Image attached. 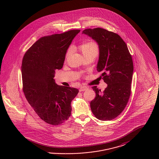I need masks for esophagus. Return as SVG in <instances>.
<instances>
[{
    "label": "esophagus",
    "instance_id": "1",
    "mask_svg": "<svg viewBox=\"0 0 159 159\" xmlns=\"http://www.w3.org/2000/svg\"><path fill=\"white\" fill-rule=\"evenodd\" d=\"M88 89V87H86V86H82V87H80V89H79V91H80V92H82V91H86V90H87Z\"/></svg>",
    "mask_w": 159,
    "mask_h": 159
}]
</instances>
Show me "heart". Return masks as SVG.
I'll list each match as a JSON object with an SVG mask.
<instances>
[{
  "label": "heart",
  "mask_w": 159,
  "mask_h": 159,
  "mask_svg": "<svg viewBox=\"0 0 159 159\" xmlns=\"http://www.w3.org/2000/svg\"><path fill=\"white\" fill-rule=\"evenodd\" d=\"M77 49L83 55L84 58L89 57H94L95 58L98 53L99 47L95 42L89 41L80 45L77 47ZM71 52L72 51L70 48L67 51L65 56L66 60L70 56Z\"/></svg>",
  "instance_id": "obj_1"
}]
</instances>
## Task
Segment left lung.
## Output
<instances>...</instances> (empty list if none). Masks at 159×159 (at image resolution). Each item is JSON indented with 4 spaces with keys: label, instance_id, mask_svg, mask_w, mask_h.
Wrapping results in <instances>:
<instances>
[{
    "label": "left lung",
    "instance_id": "8db88e82",
    "mask_svg": "<svg viewBox=\"0 0 159 159\" xmlns=\"http://www.w3.org/2000/svg\"><path fill=\"white\" fill-rule=\"evenodd\" d=\"M82 33L98 44L97 71L102 73L107 84L103 92L96 86L92 87L96 96L90 103L92 112L99 120H113L124 110L130 95L134 71L132 56L124 40L114 32L98 27L85 29Z\"/></svg>",
    "mask_w": 159,
    "mask_h": 159
}]
</instances>
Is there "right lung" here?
I'll return each instance as SVG.
<instances>
[{
    "instance_id": "right-lung-1",
    "label": "right lung",
    "mask_w": 159,
    "mask_h": 159,
    "mask_svg": "<svg viewBox=\"0 0 159 159\" xmlns=\"http://www.w3.org/2000/svg\"><path fill=\"white\" fill-rule=\"evenodd\" d=\"M80 30L40 38L26 51L21 66L23 90L29 103L47 123L58 125L71 116L76 88L60 86L53 77L63 66L67 50Z\"/></svg>"
}]
</instances>
